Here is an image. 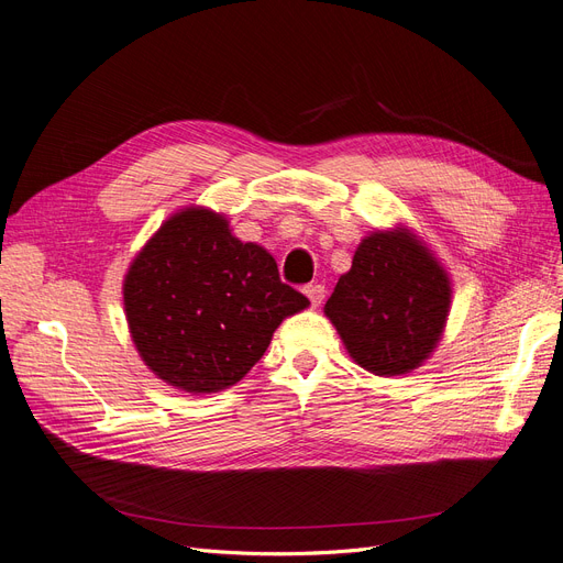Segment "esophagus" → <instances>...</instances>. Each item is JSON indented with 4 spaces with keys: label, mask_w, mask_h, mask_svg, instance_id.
Returning a JSON list of instances; mask_svg holds the SVG:
<instances>
[{
    "label": "esophagus",
    "mask_w": 563,
    "mask_h": 563,
    "mask_svg": "<svg viewBox=\"0 0 563 563\" xmlns=\"http://www.w3.org/2000/svg\"><path fill=\"white\" fill-rule=\"evenodd\" d=\"M302 290H305V296L311 300L313 307L321 305V300L325 298V286L323 284H307Z\"/></svg>",
    "instance_id": "34e87169"
}]
</instances>
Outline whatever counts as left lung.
<instances>
[{
  "label": "left lung",
  "mask_w": 563,
  "mask_h": 563,
  "mask_svg": "<svg viewBox=\"0 0 563 563\" xmlns=\"http://www.w3.org/2000/svg\"><path fill=\"white\" fill-rule=\"evenodd\" d=\"M448 309L451 282L434 256L407 231H378L360 242L325 317L360 367L395 376L432 353Z\"/></svg>",
  "instance_id": "obj_1"
}]
</instances>
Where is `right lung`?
Here are the masks:
<instances>
[{
  "instance_id": "right-lung-1",
  "label": "right lung",
  "mask_w": 563,
  "mask_h": 563,
  "mask_svg": "<svg viewBox=\"0 0 563 563\" xmlns=\"http://www.w3.org/2000/svg\"><path fill=\"white\" fill-rule=\"evenodd\" d=\"M307 305L263 246L240 242L227 219L200 208L170 217L124 279L126 321L145 365L194 395L238 384L277 325Z\"/></svg>"
}]
</instances>
